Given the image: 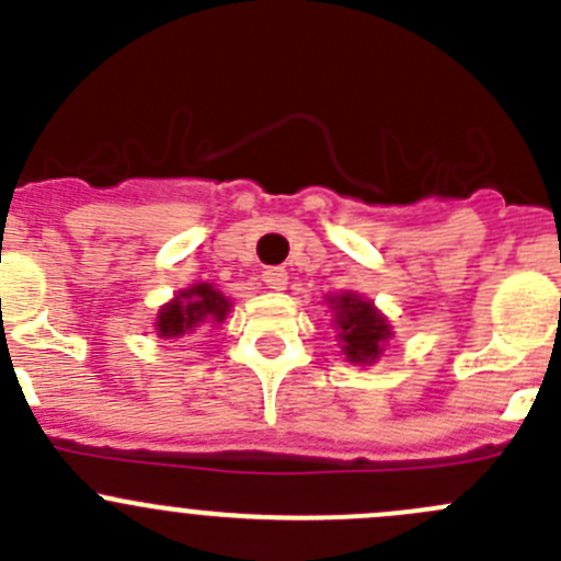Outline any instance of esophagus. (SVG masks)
Listing matches in <instances>:
<instances>
[{
  "mask_svg": "<svg viewBox=\"0 0 561 561\" xmlns=\"http://www.w3.org/2000/svg\"><path fill=\"white\" fill-rule=\"evenodd\" d=\"M263 282L271 287V290H285V287H287V271L285 268L263 271Z\"/></svg>",
  "mask_w": 561,
  "mask_h": 561,
  "instance_id": "esophagus-1",
  "label": "esophagus"
}]
</instances>
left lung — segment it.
<instances>
[{"mask_svg": "<svg viewBox=\"0 0 561 561\" xmlns=\"http://www.w3.org/2000/svg\"><path fill=\"white\" fill-rule=\"evenodd\" d=\"M334 309L336 342H342V353L353 364L378 362L386 351V342L391 336V325L383 314L375 309L373 301H364L356 293H340V296L325 298Z\"/></svg>", "mask_w": 561, "mask_h": 561, "instance_id": "8db88e82", "label": "left lung"}]
</instances>
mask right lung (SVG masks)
<instances>
[{
	"label": "right lung",
	"instance_id": "obj_1",
	"mask_svg": "<svg viewBox=\"0 0 561 561\" xmlns=\"http://www.w3.org/2000/svg\"><path fill=\"white\" fill-rule=\"evenodd\" d=\"M227 312H230V298L208 282H199L188 290H181L170 304L161 307L159 318H156V331L164 340H175V336L192 334L199 325H219Z\"/></svg>",
	"mask_w": 561,
	"mask_h": 561
}]
</instances>
